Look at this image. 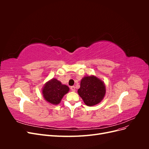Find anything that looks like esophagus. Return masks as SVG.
Masks as SVG:
<instances>
[{
	"label": "esophagus",
	"mask_w": 149,
	"mask_h": 149,
	"mask_svg": "<svg viewBox=\"0 0 149 149\" xmlns=\"http://www.w3.org/2000/svg\"><path fill=\"white\" fill-rule=\"evenodd\" d=\"M70 89H71V90L72 91H76V88H75L74 86H71L70 88Z\"/></svg>",
	"instance_id": "obj_1"
}]
</instances>
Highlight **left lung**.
Segmentation results:
<instances>
[{"label": "left lung", "mask_w": 149, "mask_h": 149, "mask_svg": "<svg viewBox=\"0 0 149 149\" xmlns=\"http://www.w3.org/2000/svg\"><path fill=\"white\" fill-rule=\"evenodd\" d=\"M78 93L86 105L93 106L100 103L104 97L106 86L96 76H85L81 80Z\"/></svg>", "instance_id": "1"}]
</instances>
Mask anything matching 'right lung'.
I'll return each mask as SVG.
<instances>
[{"label":"right lung","instance_id":"1","mask_svg":"<svg viewBox=\"0 0 149 149\" xmlns=\"http://www.w3.org/2000/svg\"><path fill=\"white\" fill-rule=\"evenodd\" d=\"M69 91L70 88L68 86L63 84L56 78H52L44 84L42 92L46 101L52 104L57 105Z\"/></svg>","mask_w":149,"mask_h":149}]
</instances>
